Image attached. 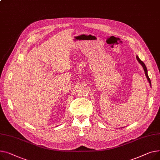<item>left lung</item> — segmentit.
Listing matches in <instances>:
<instances>
[{"label": "left lung", "instance_id": "left-lung-1", "mask_svg": "<svg viewBox=\"0 0 160 160\" xmlns=\"http://www.w3.org/2000/svg\"><path fill=\"white\" fill-rule=\"evenodd\" d=\"M136 59H137V60H138V61L142 64V66L143 67V69H144V71H145V76H146V77H147V80L148 81V82H149V83H150V85L151 86V79H150V78H148V73H147V67H146V66H145V64H144V62L142 61H141L140 60V59L139 58V57L137 55L136 56Z\"/></svg>", "mask_w": 160, "mask_h": 160}]
</instances>
